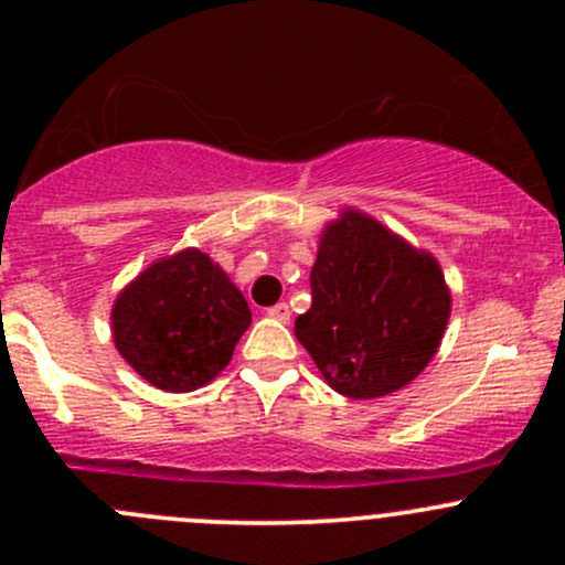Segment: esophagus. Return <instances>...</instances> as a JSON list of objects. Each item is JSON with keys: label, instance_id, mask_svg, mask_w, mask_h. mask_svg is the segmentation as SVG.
Returning a JSON list of instances; mask_svg holds the SVG:
<instances>
[{"label": "esophagus", "instance_id": "esophagus-1", "mask_svg": "<svg viewBox=\"0 0 565 565\" xmlns=\"http://www.w3.org/2000/svg\"><path fill=\"white\" fill-rule=\"evenodd\" d=\"M267 317L278 319V322H289V306L287 303H276L267 309Z\"/></svg>", "mask_w": 565, "mask_h": 565}]
</instances>
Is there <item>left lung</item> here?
Listing matches in <instances>:
<instances>
[{"instance_id": "obj_1", "label": "left lung", "mask_w": 565, "mask_h": 565, "mask_svg": "<svg viewBox=\"0 0 565 565\" xmlns=\"http://www.w3.org/2000/svg\"><path fill=\"white\" fill-rule=\"evenodd\" d=\"M451 295L435 256L347 210L324 230L311 309L295 335L333 391L377 398L418 377L440 347Z\"/></svg>"}]
</instances>
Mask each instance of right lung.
<instances>
[{
    "instance_id": "1",
    "label": "right lung",
    "mask_w": 565,
    "mask_h": 565,
    "mask_svg": "<svg viewBox=\"0 0 565 565\" xmlns=\"http://www.w3.org/2000/svg\"><path fill=\"white\" fill-rule=\"evenodd\" d=\"M248 324L241 289L196 248L147 267L111 311L119 355L169 393L202 388L224 372Z\"/></svg>"
}]
</instances>
